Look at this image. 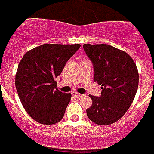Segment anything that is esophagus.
Returning a JSON list of instances; mask_svg holds the SVG:
<instances>
[{
	"label": "esophagus",
	"mask_w": 154,
	"mask_h": 154,
	"mask_svg": "<svg viewBox=\"0 0 154 154\" xmlns=\"http://www.w3.org/2000/svg\"><path fill=\"white\" fill-rule=\"evenodd\" d=\"M72 95L75 97V98H80V97L83 96V94H79V93L77 92H72Z\"/></svg>",
	"instance_id": "obj_1"
}]
</instances>
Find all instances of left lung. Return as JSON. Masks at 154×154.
Returning <instances> with one entry per match:
<instances>
[{"instance_id": "left-lung-1", "label": "left lung", "mask_w": 154, "mask_h": 154, "mask_svg": "<svg viewBox=\"0 0 154 154\" xmlns=\"http://www.w3.org/2000/svg\"><path fill=\"white\" fill-rule=\"evenodd\" d=\"M94 69V80L101 85V96L89 94L92 106L86 109L90 120L99 125L117 122L134 101L138 86L136 64L125 51L109 45L85 44Z\"/></svg>"}]
</instances>
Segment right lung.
<instances>
[{
    "mask_svg": "<svg viewBox=\"0 0 154 154\" xmlns=\"http://www.w3.org/2000/svg\"><path fill=\"white\" fill-rule=\"evenodd\" d=\"M79 47V44H44L24 54L15 84L24 109L34 120L49 125L63 119L71 94L60 91L54 79Z\"/></svg>",
    "mask_w": 154,
    "mask_h": 154,
    "instance_id": "obj_1",
    "label": "right lung"
}]
</instances>
